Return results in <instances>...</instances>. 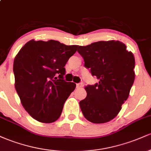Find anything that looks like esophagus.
I'll use <instances>...</instances> for the list:
<instances>
[{"label":"esophagus","mask_w":151,"mask_h":151,"mask_svg":"<svg viewBox=\"0 0 151 151\" xmlns=\"http://www.w3.org/2000/svg\"><path fill=\"white\" fill-rule=\"evenodd\" d=\"M83 86L82 83H79V84H77V88H81Z\"/></svg>","instance_id":"34e87169"}]
</instances>
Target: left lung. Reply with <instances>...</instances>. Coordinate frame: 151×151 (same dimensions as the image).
I'll use <instances>...</instances> for the list:
<instances>
[{"label": "left lung", "mask_w": 151, "mask_h": 151, "mask_svg": "<svg viewBox=\"0 0 151 151\" xmlns=\"http://www.w3.org/2000/svg\"><path fill=\"white\" fill-rule=\"evenodd\" d=\"M77 52L86 68L99 80L85 87L86 97L79 101L84 116L93 124L114 119L127 100L135 79V58L120 41H99L79 46Z\"/></svg>", "instance_id": "1"}]
</instances>
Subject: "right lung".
<instances>
[{
  "label": "right lung",
  "mask_w": 151,
  "mask_h": 151,
  "mask_svg": "<svg viewBox=\"0 0 151 151\" xmlns=\"http://www.w3.org/2000/svg\"><path fill=\"white\" fill-rule=\"evenodd\" d=\"M77 47L52 40H31L15 56V89L22 106L35 120L50 124L60 118L64 104L76 87L63 76L66 63Z\"/></svg>",
  "instance_id": "right-lung-1"
}]
</instances>
